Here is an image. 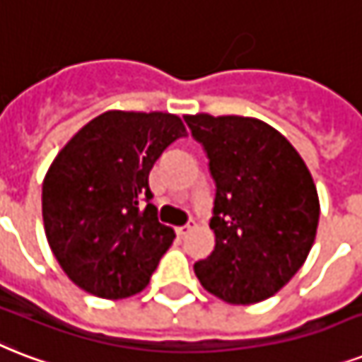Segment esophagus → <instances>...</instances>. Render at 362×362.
Returning <instances> with one entry per match:
<instances>
[{"label":"esophagus","instance_id":"1","mask_svg":"<svg viewBox=\"0 0 362 362\" xmlns=\"http://www.w3.org/2000/svg\"><path fill=\"white\" fill-rule=\"evenodd\" d=\"M194 228H196V221L190 219L189 223H187V225H185V226H179L177 234H179V236H185V234H189V232L194 230Z\"/></svg>","mask_w":362,"mask_h":362}]
</instances>
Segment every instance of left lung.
<instances>
[{
	"label": "left lung",
	"instance_id": "obj_1",
	"mask_svg": "<svg viewBox=\"0 0 362 362\" xmlns=\"http://www.w3.org/2000/svg\"><path fill=\"white\" fill-rule=\"evenodd\" d=\"M209 156L217 192L215 249L194 264L207 293L236 306L274 296L300 270L315 240L319 196L306 162L264 120L185 115Z\"/></svg>",
	"mask_w": 362,
	"mask_h": 362
}]
</instances>
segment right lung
Masks as SVG:
<instances>
[{
	"instance_id": "1",
	"label": "right lung",
	"mask_w": 362,
	"mask_h": 362,
	"mask_svg": "<svg viewBox=\"0 0 362 362\" xmlns=\"http://www.w3.org/2000/svg\"><path fill=\"white\" fill-rule=\"evenodd\" d=\"M183 120L162 111H105L56 155L43 181L47 242L66 276L100 298L147 287L175 232L158 223L149 172Z\"/></svg>"
}]
</instances>
